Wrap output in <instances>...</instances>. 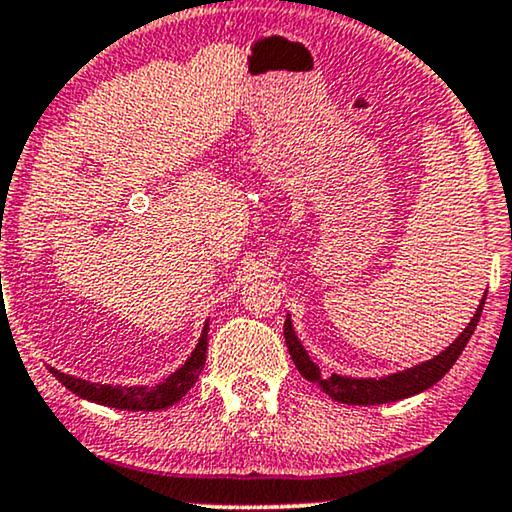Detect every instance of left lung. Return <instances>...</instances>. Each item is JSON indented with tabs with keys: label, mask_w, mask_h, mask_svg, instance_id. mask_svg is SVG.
<instances>
[{
	"label": "left lung",
	"mask_w": 512,
	"mask_h": 512,
	"mask_svg": "<svg viewBox=\"0 0 512 512\" xmlns=\"http://www.w3.org/2000/svg\"><path fill=\"white\" fill-rule=\"evenodd\" d=\"M487 297V295H485ZM485 297L480 299L478 311L473 313L470 323L466 325V330L461 332L459 337L454 339V344H449L445 351L438 353V356L426 360V363L407 367L403 372L388 374V377L381 379H356V377H342V374H330V377H323L318 370V365L309 358V353L299 342L295 335V327H292L290 316L285 318L283 325V335H285V344H288V351L292 356V363L297 365L299 374L304 379L313 381V384L320 386V391L330 395L332 400L344 405H384V403H395V400L410 398V395H417L426 388H431L433 384L445 377L449 372V367L456 363V358L461 356L463 349H466L468 339L473 337L475 327L480 323V313L482 306H485Z\"/></svg>",
	"instance_id": "1"
}]
</instances>
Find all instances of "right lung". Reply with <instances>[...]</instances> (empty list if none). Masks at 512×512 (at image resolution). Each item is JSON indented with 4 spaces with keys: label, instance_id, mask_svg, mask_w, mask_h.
I'll return each mask as SVG.
<instances>
[{
    "label": "right lung",
    "instance_id": "obj_1",
    "mask_svg": "<svg viewBox=\"0 0 512 512\" xmlns=\"http://www.w3.org/2000/svg\"><path fill=\"white\" fill-rule=\"evenodd\" d=\"M206 351H208V320L206 325H203L199 344H196L192 356L187 358V363L156 386L91 384V381L86 379H77L72 377V374L60 372L56 367H49V372L65 388H70L74 395H79V398L84 400H91V403L117 407V410H128V412H156V410H166V407L175 405L177 400L185 398L189 388L196 384V379H199L203 365H206Z\"/></svg>",
    "mask_w": 512,
    "mask_h": 512
}]
</instances>
